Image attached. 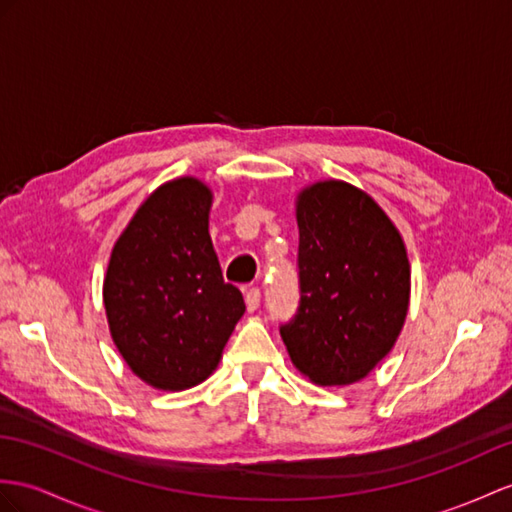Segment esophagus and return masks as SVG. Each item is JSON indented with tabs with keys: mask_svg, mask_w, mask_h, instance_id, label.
I'll return each mask as SVG.
<instances>
[{
	"mask_svg": "<svg viewBox=\"0 0 512 512\" xmlns=\"http://www.w3.org/2000/svg\"><path fill=\"white\" fill-rule=\"evenodd\" d=\"M245 304H247L249 313H254V310L260 306V291L256 289V286H252V289L245 291Z\"/></svg>",
	"mask_w": 512,
	"mask_h": 512,
	"instance_id": "esophagus-1",
	"label": "esophagus"
}]
</instances>
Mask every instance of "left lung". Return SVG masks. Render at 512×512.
Returning a JSON list of instances; mask_svg holds the SVG:
<instances>
[{
  "instance_id": "1",
  "label": "left lung",
  "mask_w": 512,
  "mask_h": 512,
  "mask_svg": "<svg viewBox=\"0 0 512 512\" xmlns=\"http://www.w3.org/2000/svg\"><path fill=\"white\" fill-rule=\"evenodd\" d=\"M299 304L280 326L293 365L321 386L363 380L391 352L408 313L400 232L356 186L328 180L297 197Z\"/></svg>"
}]
</instances>
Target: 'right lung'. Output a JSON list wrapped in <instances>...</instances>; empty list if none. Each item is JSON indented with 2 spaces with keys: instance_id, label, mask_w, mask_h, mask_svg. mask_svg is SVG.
Instances as JSON below:
<instances>
[{
  "instance_id": "right-lung-1",
  "label": "right lung",
  "mask_w": 512,
  "mask_h": 512,
  "mask_svg": "<svg viewBox=\"0 0 512 512\" xmlns=\"http://www.w3.org/2000/svg\"><path fill=\"white\" fill-rule=\"evenodd\" d=\"M210 202L213 193L195 178L162 184L110 254L104 306L112 341L136 376L162 391L206 380L245 313L210 241Z\"/></svg>"
}]
</instances>
